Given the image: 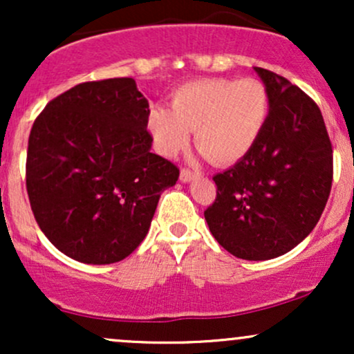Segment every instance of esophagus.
I'll return each mask as SVG.
<instances>
[{
  "label": "esophagus",
  "mask_w": 354,
  "mask_h": 354,
  "mask_svg": "<svg viewBox=\"0 0 354 354\" xmlns=\"http://www.w3.org/2000/svg\"><path fill=\"white\" fill-rule=\"evenodd\" d=\"M194 174H196V173H194V171H191L189 168H181V173H180V180H181L183 183H186V181H189L191 178L194 176Z\"/></svg>",
  "instance_id": "1"
}]
</instances>
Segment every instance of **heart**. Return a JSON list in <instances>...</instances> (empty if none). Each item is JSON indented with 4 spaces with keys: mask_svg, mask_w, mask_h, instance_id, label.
I'll use <instances>...</instances> for the list:
<instances>
[{
    "mask_svg": "<svg viewBox=\"0 0 354 354\" xmlns=\"http://www.w3.org/2000/svg\"><path fill=\"white\" fill-rule=\"evenodd\" d=\"M270 109V89L261 80L205 78L174 89L169 108H151L148 128L166 156L185 148L194 131V143L211 163L231 165L253 149Z\"/></svg>",
    "mask_w": 354,
    "mask_h": 354,
    "instance_id": "b5f03b06",
    "label": "heart"
}]
</instances>
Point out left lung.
I'll use <instances>...</instances> for the list:
<instances>
[{"label": "left lung", "instance_id": "8db88e82", "mask_svg": "<svg viewBox=\"0 0 354 354\" xmlns=\"http://www.w3.org/2000/svg\"><path fill=\"white\" fill-rule=\"evenodd\" d=\"M271 109L250 153L214 174L216 200L205 211L211 234L236 258L261 261L311 233L330 198L333 146L318 104L283 76L254 68Z\"/></svg>", "mask_w": 354, "mask_h": 354}]
</instances>
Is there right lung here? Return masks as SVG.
<instances>
[{"instance_id":"obj_1","label":"right lung","mask_w":354,"mask_h":354,"mask_svg":"<svg viewBox=\"0 0 354 354\" xmlns=\"http://www.w3.org/2000/svg\"><path fill=\"white\" fill-rule=\"evenodd\" d=\"M149 104L133 78L86 81L35 120L26 191L36 223L61 253L111 265L140 246L180 168L151 153Z\"/></svg>"}]
</instances>
